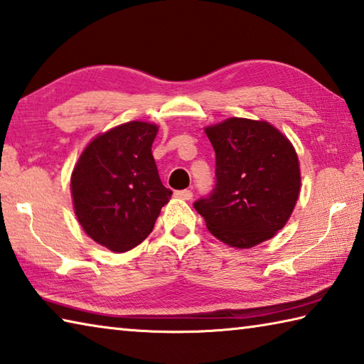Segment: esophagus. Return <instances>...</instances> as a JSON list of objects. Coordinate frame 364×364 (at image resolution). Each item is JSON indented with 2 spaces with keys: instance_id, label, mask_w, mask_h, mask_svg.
Wrapping results in <instances>:
<instances>
[{
  "instance_id": "esophagus-1",
  "label": "esophagus",
  "mask_w": 364,
  "mask_h": 364,
  "mask_svg": "<svg viewBox=\"0 0 364 364\" xmlns=\"http://www.w3.org/2000/svg\"><path fill=\"white\" fill-rule=\"evenodd\" d=\"M175 196L178 197V199H183V200H191V199H193V191H189V189L176 191Z\"/></svg>"
}]
</instances>
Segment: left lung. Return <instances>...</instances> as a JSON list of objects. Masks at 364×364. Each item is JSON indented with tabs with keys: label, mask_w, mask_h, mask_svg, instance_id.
Segmentation results:
<instances>
[{
	"label": "left lung",
	"mask_w": 364,
	"mask_h": 364,
	"mask_svg": "<svg viewBox=\"0 0 364 364\" xmlns=\"http://www.w3.org/2000/svg\"><path fill=\"white\" fill-rule=\"evenodd\" d=\"M216 156L215 188L194 202L218 240L251 248L285 226L301 188L293 144L274 125L230 117L205 129Z\"/></svg>",
	"instance_id": "left-lung-1"
}]
</instances>
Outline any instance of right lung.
<instances>
[{
    "mask_svg": "<svg viewBox=\"0 0 364 364\" xmlns=\"http://www.w3.org/2000/svg\"><path fill=\"white\" fill-rule=\"evenodd\" d=\"M156 134L154 124L119 125L90 141L73 170L79 224L90 239L114 253L140 245L171 197L151 153Z\"/></svg>",
    "mask_w": 364,
    "mask_h": 364,
    "instance_id": "1",
    "label": "right lung"
}]
</instances>
